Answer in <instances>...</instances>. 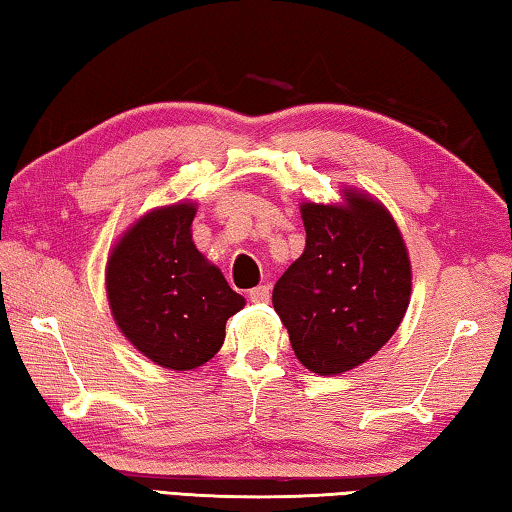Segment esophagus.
I'll return each instance as SVG.
<instances>
[{
    "label": "esophagus",
    "instance_id": "esophagus-1",
    "mask_svg": "<svg viewBox=\"0 0 512 512\" xmlns=\"http://www.w3.org/2000/svg\"><path fill=\"white\" fill-rule=\"evenodd\" d=\"M248 296H250V300H253V302H266L268 296H271V289H268V284H259V287L250 289Z\"/></svg>",
    "mask_w": 512,
    "mask_h": 512
}]
</instances>
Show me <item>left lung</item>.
Returning <instances> with one entry per match:
<instances>
[{
  "instance_id": "left-lung-1",
  "label": "left lung",
  "mask_w": 512,
  "mask_h": 512,
  "mask_svg": "<svg viewBox=\"0 0 512 512\" xmlns=\"http://www.w3.org/2000/svg\"><path fill=\"white\" fill-rule=\"evenodd\" d=\"M302 203L307 246L273 289V307L305 368L339 375L368 361L400 327L411 264L393 216L368 196Z\"/></svg>"
}]
</instances>
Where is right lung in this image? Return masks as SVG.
Segmentation results:
<instances>
[{
    "label": "right lung",
    "mask_w": 512,
    "mask_h": 512,
    "mask_svg": "<svg viewBox=\"0 0 512 512\" xmlns=\"http://www.w3.org/2000/svg\"><path fill=\"white\" fill-rule=\"evenodd\" d=\"M194 203L149 212L121 237L108 259L112 316L128 341L171 370L210 361L225 323L246 305L192 241Z\"/></svg>",
    "instance_id": "right-lung-1"
}]
</instances>
